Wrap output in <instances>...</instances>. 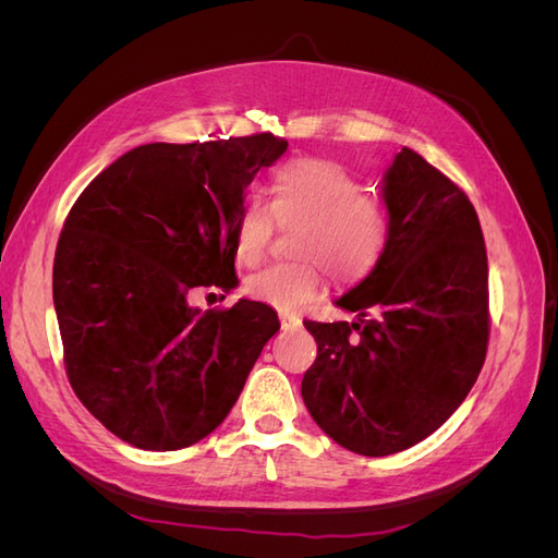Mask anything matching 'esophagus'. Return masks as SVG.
<instances>
[{"label":"esophagus","mask_w":558,"mask_h":558,"mask_svg":"<svg viewBox=\"0 0 558 558\" xmlns=\"http://www.w3.org/2000/svg\"><path fill=\"white\" fill-rule=\"evenodd\" d=\"M279 320H281V328H298L302 324L300 316L291 312H279Z\"/></svg>","instance_id":"esophagus-1"}]
</instances>
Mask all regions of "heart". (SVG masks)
<instances>
[{"label": "heart", "mask_w": 558, "mask_h": 558, "mask_svg": "<svg viewBox=\"0 0 558 558\" xmlns=\"http://www.w3.org/2000/svg\"><path fill=\"white\" fill-rule=\"evenodd\" d=\"M302 223L300 263H275L251 275L246 291L269 307L300 310L326 283V267L342 281H359L379 265L388 246V214L379 199L363 193L342 165L300 158L279 167L269 181V205L246 195L232 228V251L242 265L265 256L275 230Z\"/></svg>", "instance_id": "heart-1"}]
</instances>
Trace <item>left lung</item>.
Masks as SVG:
<instances>
[{"label":"left lung","instance_id":"obj_1","mask_svg":"<svg viewBox=\"0 0 558 558\" xmlns=\"http://www.w3.org/2000/svg\"><path fill=\"white\" fill-rule=\"evenodd\" d=\"M388 246L335 300L356 320L305 328L316 361L302 400L349 451L408 449L459 410L488 342V265L475 207L442 172L402 146L381 177Z\"/></svg>","mask_w":558,"mask_h":558}]
</instances>
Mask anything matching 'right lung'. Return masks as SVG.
<instances>
[{"label": "right lung", "instance_id": "obj_1", "mask_svg": "<svg viewBox=\"0 0 558 558\" xmlns=\"http://www.w3.org/2000/svg\"><path fill=\"white\" fill-rule=\"evenodd\" d=\"M286 148L269 132L144 144L97 174L66 216L53 263L66 377L128 445L174 451L207 437L279 330L265 302L202 312L189 291L240 283L234 218L253 177Z\"/></svg>", "mask_w": 558, "mask_h": 558}]
</instances>
